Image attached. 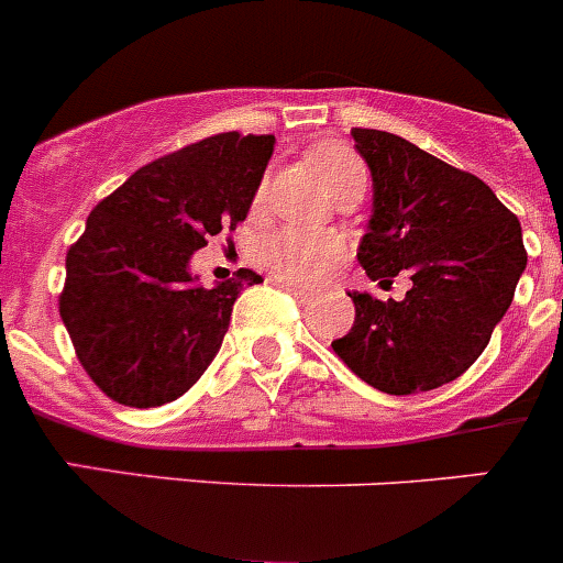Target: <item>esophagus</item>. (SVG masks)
<instances>
[{
  "instance_id": "1",
  "label": "esophagus",
  "mask_w": 563,
  "mask_h": 563,
  "mask_svg": "<svg viewBox=\"0 0 563 563\" xmlns=\"http://www.w3.org/2000/svg\"><path fill=\"white\" fill-rule=\"evenodd\" d=\"M275 283H277V286H280V288H286V291L291 294L294 299H299V302H311V297H313V294H311V291H306V288L291 286V283H283V280H275Z\"/></svg>"
}]
</instances>
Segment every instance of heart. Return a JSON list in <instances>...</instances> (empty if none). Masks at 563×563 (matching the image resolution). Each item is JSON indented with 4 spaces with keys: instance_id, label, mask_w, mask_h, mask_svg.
Segmentation results:
<instances>
[{
    "instance_id": "heart-1",
    "label": "heart",
    "mask_w": 563,
    "mask_h": 563,
    "mask_svg": "<svg viewBox=\"0 0 563 563\" xmlns=\"http://www.w3.org/2000/svg\"><path fill=\"white\" fill-rule=\"evenodd\" d=\"M306 157L335 199L344 202V199H358L364 194L369 175H366V163L355 150L335 144V141H322V144H313ZM266 194H269V180L264 177L252 194V208H264ZM344 241L333 233L283 228L257 244L255 257L257 264L280 280L313 286L335 269V264L344 257Z\"/></svg>"
}]
</instances>
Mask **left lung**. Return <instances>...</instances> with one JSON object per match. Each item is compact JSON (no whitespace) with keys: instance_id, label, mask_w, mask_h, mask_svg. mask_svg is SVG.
<instances>
[{"instance_id":"1","label":"left lung","mask_w":563,"mask_h":563,"mask_svg":"<svg viewBox=\"0 0 563 563\" xmlns=\"http://www.w3.org/2000/svg\"><path fill=\"white\" fill-rule=\"evenodd\" d=\"M375 186L358 261L380 286L408 272L406 299L350 294L355 322L333 353L386 394H417L464 375L486 350L528 264L522 228L464 169L383 130L353 128Z\"/></svg>"}]
</instances>
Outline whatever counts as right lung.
Segmentation results:
<instances>
[{
  "instance_id": "add662e5",
  "label": "right lung",
  "mask_w": 563,
  "mask_h": 563,
  "mask_svg": "<svg viewBox=\"0 0 563 563\" xmlns=\"http://www.w3.org/2000/svg\"><path fill=\"white\" fill-rule=\"evenodd\" d=\"M275 135L219 133L141 166L88 213L66 252L60 319L82 369L130 408L172 402L202 377L250 269L213 288L188 261L246 219Z\"/></svg>"
}]
</instances>
